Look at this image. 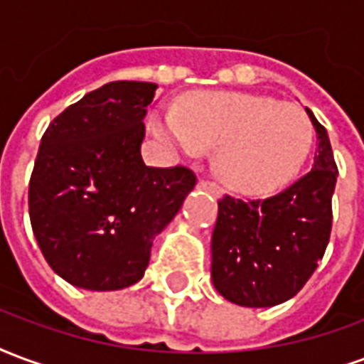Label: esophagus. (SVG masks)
<instances>
[{"label": "esophagus", "mask_w": 364, "mask_h": 364, "mask_svg": "<svg viewBox=\"0 0 364 364\" xmlns=\"http://www.w3.org/2000/svg\"><path fill=\"white\" fill-rule=\"evenodd\" d=\"M198 188L200 190H205V192L213 193L215 198H221V188L215 184V182H209V180H200L198 182Z\"/></svg>", "instance_id": "34e87169"}]
</instances>
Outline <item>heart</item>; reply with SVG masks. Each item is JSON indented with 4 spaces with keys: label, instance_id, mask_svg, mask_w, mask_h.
<instances>
[{
    "label": "heart",
    "instance_id": "1",
    "mask_svg": "<svg viewBox=\"0 0 364 364\" xmlns=\"http://www.w3.org/2000/svg\"><path fill=\"white\" fill-rule=\"evenodd\" d=\"M153 132L188 155L219 147L217 172L244 193H269L299 174L314 127L301 106L248 92H201L182 114H155Z\"/></svg>",
    "mask_w": 364,
    "mask_h": 364
}]
</instances>
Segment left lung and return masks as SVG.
<instances>
[{"label":"left lung","instance_id":"1","mask_svg":"<svg viewBox=\"0 0 364 364\" xmlns=\"http://www.w3.org/2000/svg\"><path fill=\"white\" fill-rule=\"evenodd\" d=\"M316 129L309 174L267 200L225 196L211 237V279L227 301L267 309L293 299L322 259L331 232L338 166L326 127Z\"/></svg>","mask_w":364,"mask_h":364}]
</instances>
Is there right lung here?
<instances>
[{"label": "right lung", "mask_w": 364, "mask_h": 364, "mask_svg": "<svg viewBox=\"0 0 364 364\" xmlns=\"http://www.w3.org/2000/svg\"><path fill=\"white\" fill-rule=\"evenodd\" d=\"M156 85L114 81L68 106L42 135L28 184L31 225L62 279L118 291L141 279L151 246L196 176L143 163V120Z\"/></svg>", "instance_id": "1"}]
</instances>
